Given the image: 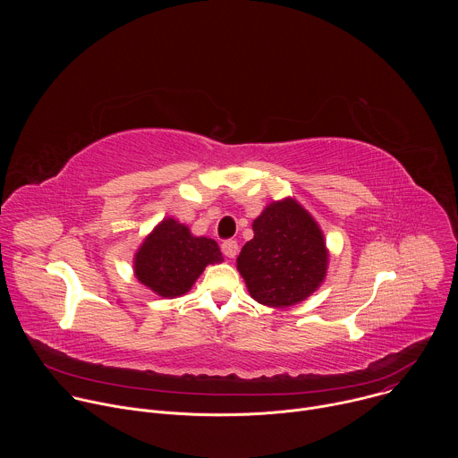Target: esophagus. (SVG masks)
I'll return each mask as SVG.
<instances>
[{
	"mask_svg": "<svg viewBox=\"0 0 458 458\" xmlns=\"http://www.w3.org/2000/svg\"><path fill=\"white\" fill-rule=\"evenodd\" d=\"M223 253L228 257V259H233L235 255H237V251H239V244H237V241H225L223 242Z\"/></svg>",
	"mask_w": 458,
	"mask_h": 458,
	"instance_id": "1",
	"label": "esophagus"
}]
</instances>
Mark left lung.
<instances>
[{
  "instance_id": "8db88e82",
  "label": "left lung",
  "mask_w": 458,
  "mask_h": 458,
  "mask_svg": "<svg viewBox=\"0 0 458 458\" xmlns=\"http://www.w3.org/2000/svg\"><path fill=\"white\" fill-rule=\"evenodd\" d=\"M253 239L237 270L259 304L288 308L306 301L328 274L330 250L313 216L295 199L272 201L253 219Z\"/></svg>"
}]
</instances>
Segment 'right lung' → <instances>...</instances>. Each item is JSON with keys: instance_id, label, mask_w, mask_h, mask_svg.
Listing matches in <instances>:
<instances>
[{"instance_id": "right-lung-1", "label": "right lung", "mask_w": 458, "mask_h": 458, "mask_svg": "<svg viewBox=\"0 0 458 458\" xmlns=\"http://www.w3.org/2000/svg\"><path fill=\"white\" fill-rule=\"evenodd\" d=\"M219 263L223 253L214 239L193 235L186 225L165 217L134 253V276L156 295L174 299L190 292L208 265Z\"/></svg>"}]
</instances>
